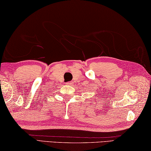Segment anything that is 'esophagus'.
<instances>
[{
	"instance_id": "1",
	"label": "esophagus",
	"mask_w": 151,
	"mask_h": 151,
	"mask_svg": "<svg viewBox=\"0 0 151 151\" xmlns=\"http://www.w3.org/2000/svg\"><path fill=\"white\" fill-rule=\"evenodd\" d=\"M67 83H68V85H71L72 84V82H71V81H70V82H68Z\"/></svg>"
}]
</instances>
